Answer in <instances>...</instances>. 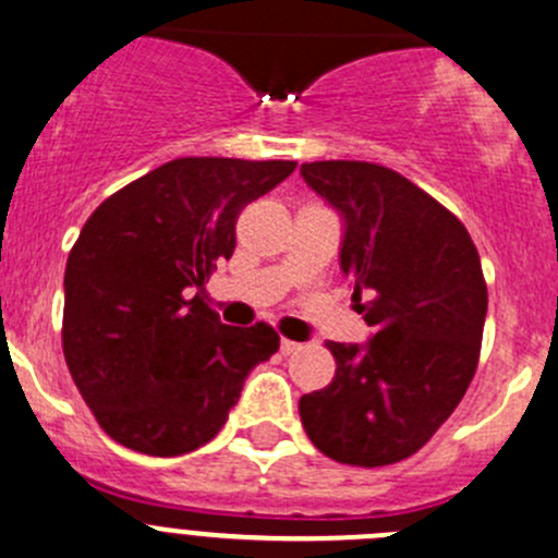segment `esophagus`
<instances>
[{
  "instance_id": "1",
  "label": "esophagus",
  "mask_w": 558,
  "mask_h": 558,
  "mask_svg": "<svg viewBox=\"0 0 558 558\" xmlns=\"http://www.w3.org/2000/svg\"><path fill=\"white\" fill-rule=\"evenodd\" d=\"M300 349H302V345L296 343V340H289V338L280 340V351H283L286 356H289V354H296V351H300Z\"/></svg>"
}]
</instances>
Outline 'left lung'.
Masks as SVG:
<instances>
[{
	"instance_id": "left-lung-1",
	"label": "left lung",
	"mask_w": 558,
	"mask_h": 558,
	"mask_svg": "<svg viewBox=\"0 0 558 558\" xmlns=\"http://www.w3.org/2000/svg\"><path fill=\"white\" fill-rule=\"evenodd\" d=\"M302 180L343 218L340 269L376 329L365 345L329 340L335 378L300 398L302 428L332 461L389 466L414 456L472 384L488 313L480 253L466 226L398 171L318 160L302 163Z\"/></svg>"
}]
</instances>
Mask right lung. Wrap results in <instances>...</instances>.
Segmentation results:
<instances>
[{"label":"right lung","instance_id":"obj_1","mask_svg":"<svg viewBox=\"0 0 558 558\" xmlns=\"http://www.w3.org/2000/svg\"><path fill=\"white\" fill-rule=\"evenodd\" d=\"M294 160L177 158L108 196L64 269L62 349L100 428L174 458L218 436L247 373L278 351L269 324L229 327L202 291L236 247V218Z\"/></svg>","mask_w":558,"mask_h":558}]
</instances>
